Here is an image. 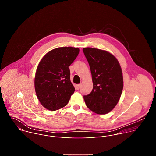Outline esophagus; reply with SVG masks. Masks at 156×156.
<instances>
[{
    "label": "esophagus",
    "mask_w": 156,
    "mask_h": 156,
    "mask_svg": "<svg viewBox=\"0 0 156 156\" xmlns=\"http://www.w3.org/2000/svg\"><path fill=\"white\" fill-rule=\"evenodd\" d=\"M80 84H76V86H75V89L76 90H78L79 89H80Z\"/></svg>",
    "instance_id": "1"
}]
</instances>
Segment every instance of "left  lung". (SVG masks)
<instances>
[{"mask_svg": "<svg viewBox=\"0 0 156 156\" xmlns=\"http://www.w3.org/2000/svg\"><path fill=\"white\" fill-rule=\"evenodd\" d=\"M83 51L90 66L92 91L83 96L86 106L98 114H106L117 104L123 87L121 66L110 53L91 48Z\"/></svg>", "mask_w": 156, "mask_h": 156, "instance_id": "1", "label": "left lung"}]
</instances>
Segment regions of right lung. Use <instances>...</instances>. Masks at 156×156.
Returning <instances> with one entry per match:
<instances>
[{
  "label": "right lung",
  "instance_id": "right-lung-1",
  "mask_svg": "<svg viewBox=\"0 0 156 156\" xmlns=\"http://www.w3.org/2000/svg\"><path fill=\"white\" fill-rule=\"evenodd\" d=\"M79 52L78 48H56L47 53L39 62L34 87L39 102L46 108L57 110L68 104L75 91L69 67Z\"/></svg>",
  "mask_w": 156,
  "mask_h": 156
}]
</instances>
